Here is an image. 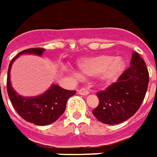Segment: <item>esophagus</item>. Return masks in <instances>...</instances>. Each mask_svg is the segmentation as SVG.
<instances>
[{"mask_svg":"<svg viewBox=\"0 0 157 157\" xmlns=\"http://www.w3.org/2000/svg\"><path fill=\"white\" fill-rule=\"evenodd\" d=\"M78 94H80V95H87V94H89V91L86 88H81V89L78 90Z\"/></svg>","mask_w":157,"mask_h":157,"instance_id":"1","label":"esophagus"}]
</instances>
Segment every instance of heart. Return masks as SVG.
Here are the masks:
<instances>
[{"instance_id":"b5f03b06","label":"heart","mask_w":157,"mask_h":157,"mask_svg":"<svg viewBox=\"0 0 157 157\" xmlns=\"http://www.w3.org/2000/svg\"><path fill=\"white\" fill-rule=\"evenodd\" d=\"M78 67L86 76H99L101 80L113 81L121 75L126 67L122 57H113L111 55H100L90 58H84L78 62ZM76 77H80L73 72Z\"/></svg>"}]
</instances>
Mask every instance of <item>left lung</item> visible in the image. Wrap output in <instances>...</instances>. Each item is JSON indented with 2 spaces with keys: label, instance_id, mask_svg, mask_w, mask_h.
I'll list each match as a JSON object with an SVG mask.
<instances>
[{
  "label": "left lung",
  "instance_id": "8db88e82",
  "mask_svg": "<svg viewBox=\"0 0 157 157\" xmlns=\"http://www.w3.org/2000/svg\"><path fill=\"white\" fill-rule=\"evenodd\" d=\"M130 67L105 90L97 93L99 105L93 113L100 122L120 124L132 117L145 98L148 86L147 65L137 52H133Z\"/></svg>",
  "mask_w": 157,
  "mask_h": 157
}]
</instances>
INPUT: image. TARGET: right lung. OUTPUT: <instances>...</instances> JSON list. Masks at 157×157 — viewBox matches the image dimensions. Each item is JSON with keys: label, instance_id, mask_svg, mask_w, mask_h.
<instances>
[{"label": "right lung", "instance_id": "add662e5", "mask_svg": "<svg viewBox=\"0 0 157 157\" xmlns=\"http://www.w3.org/2000/svg\"><path fill=\"white\" fill-rule=\"evenodd\" d=\"M44 51V48H30L19 52L9 63L7 78V91L15 111L26 121L38 126H45L55 122L63 113L68 99L76 94V91L65 90L57 85H53L44 94L31 98L21 97L14 91L10 84L9 73L15 58L25 53H33L41 56Z\"/></svg>", "mask_w": 157, "mask_h": 157}]
</instances>
